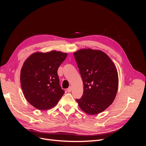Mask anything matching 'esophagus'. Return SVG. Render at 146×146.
<instances>
[{
    "label": "esophagus",
    "instance_id": "34e87169",
    "mask_svg": "<svg viewBox=\"0 0 146 146\" xmlns=\"http://www.w3.org/2000/svg\"><path fill=\"white\" fill-rule=\"evenodd\" d=\"M72 90V88L71 86H70V87H69V88H68V89H67V91H68V92H71Z\"/></svg>",
    "mask_w": 146,
    "mask_h": 146
}]
</instances>
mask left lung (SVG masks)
I'll return each instance as SVG.
<instances>
[{"label": "left lung", "instance_id": "1", "mask_svg": "<svg viewBox=\"0 0 146 146\" xmlns=\"http://www.w3.org/2000/svg\"><path fill=\"white\" fill-rule=\"evenodd\" d=\"M83 83V93L76 99L88 114L104 111L115 99L119 78L116 67L105 52L82 48L74 53Z\"/></svg>", "mask_w": 146, "mask_h": 146}]
</instances>
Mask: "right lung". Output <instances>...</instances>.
Instances as JSON below:
<instances>
[{
	"instance_id": "1",
	"label": "right lung",
	"mask_w": 146,
	"mask_h": 146,
	"mask_svg": "<svg viewBox=\"0 0 146 146\" xmlns=\"http://www.w3.org/2000/svg\"><path fill=\"white\" fill-rule=\"evenodd\" d=\"M67 55L56 50L37 52L24 61L21 70V88L26 100L35 108L51 109L64 94L57 71Z\"/></svg>"
}]
</instances>
